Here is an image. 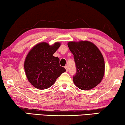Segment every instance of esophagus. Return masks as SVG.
Returning <instances> with one entry per match:
<instances>
[{
    "label": "esophagus",
    "instance_id": "obj_1",
    "mask_svg": "<svg viewBox=\"0 0 125 125\" xmlns=\"http://www.w3.org/2000/svg\"><path fill=\"white\" fill-rule=\"evenodd\" d=\"M65 68L66 72H68V66H65Z\"/></svg>",
    "mask_w": 125,
    "mask_h": 125
}]
</instances>
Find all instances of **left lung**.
<instances>
[{"label": "left lung", "instance_id": "left-lung-1", "mask_svg": "<svg viewBox=\"0 0 125 125\" xmlns=\"http://www.w3.org/2000/svg\"><path fill=\"white\" fill-rule=\"evenodd\" d=\"M68 46L74 56L77 69L73 83L83 90L94 88L101 83L105 73L101 52L95 44L88 41L70 42Z\"/></svg>", "mask_w": 125, "mask_h": 125}]
</instances>
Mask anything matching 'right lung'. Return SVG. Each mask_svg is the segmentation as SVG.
I'll use <instances>...</instances> for the list:
<instances>
[{"mask_svg":"<svg viewBox=\"0 0 125 125\" xmlns=\"http://www.w3.org/2000/svg\"><path fill=\"white\" fill-rule=\"evenodd\" d=\"M60 46L59 42L49 45L40 42L32 48L25 58V73L29 82L38 89L49 88L62 73L66 71L60 66V59L53 54Z\"/></svg>","mask_w":125,"mask_h":125,"instance_id":"1","label":"right lung"}]
</instances>
